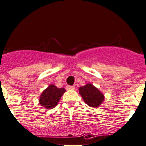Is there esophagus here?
Here are the masks:
<instances>
[{
	"label": "esophagus",
	"instance_id": "34e87169",
	"mask_svg": "<svg viewBox=\"0 0 146 146\" xmlns=\"http://www.w3.org/2000/svg\"><path fill=\"white\" fill-rule=\"evenodd\" d=\"M75 87L74 86H67L66 87V90H74Z\"/></svg>",
	"mask_w": 146,
	"mask_h": 146
}]
</instances>
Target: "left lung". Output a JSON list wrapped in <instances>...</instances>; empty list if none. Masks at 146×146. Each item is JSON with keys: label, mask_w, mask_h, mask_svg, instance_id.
Returning <instances> with one entry per match:
<instances>
[{"label": "left lung", "mask_w": 146, "mask_h": 146, "mask_svg": "<svg viewBox=\"0 0 146 146\" xmlns=\"http://www.w3.org/2000/svg\"><path fill=\"white\" fill-rule=\"evenodd\" d=\"M79 93L81 95L85 104L89 106L97 108L104 101V95L96 87L90 83L79 88Z\"/></svg>", "instance_id": "1"}]
</instances>
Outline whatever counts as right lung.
Returning <instances> with one entry per match:
<instances>
[{
    "mask_svg": "<svg viewBox=\"0 0 146 146\" xmlns=\"http://www.w3.org/2000/svg\"><path fill=\"white\" fill-rule=\"evenodd\" d=\"M66 92L64 88H58L50 85L42 91L39 98V104L45 109H51L57 106L61 96Z\"/></svg>",
    "mask_w": 146,
    "mask_h": 146,
    "instance_id": "add662e5",
    "label": "right lung"
}]
</instances>
